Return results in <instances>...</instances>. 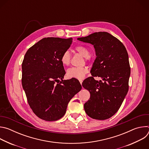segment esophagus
<instances>
[{
    "label": "esophagus",
    "mask_w": 149,
    "mask_h": 149,
    "mask_svg": "<svg viewBox=\"0 0 149 149\" xmlns=\"http://www.w3.org/2000/svg\"><path fill=\"white\" fill-rule=\"evenodd\" d=\"M79 82H80L81 85H82V80H79Z\"/></svg>",
    "instance_id": "obj_1"
}]
</instances>
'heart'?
I'll list each match as a JSON object with an SVG mask.
<instances>
[{
  "instance_id": "b5f03b06",
  "label": "heart",
  "mask_w": 149,
  "mask_h": 149,
  "mask_svg": "<svg viewBox=\"0 0 149 149\" xmlns=\"http://www.w3.org/2000/svg\"><path fill=\"white\" fill-rule=\"evenodd\" d=\"M75 50L81 54L85 58L86 61L91 59L90 49L84 45H78L75 48ZM61 62L64 66H68L70 64L71 60V55L68 51L63 52L61 56ZM88 72V68L86 66L82 67H72L67 70V75L68 77L71 78H76L78 79H83L86 75Z\"/></svg>"
}]
</instances>
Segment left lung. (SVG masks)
Returning a JSON list of instances; mask_svg holds the SVG:
<instances>
[{
	"label": "left lung",
	"instance_id": "1",
	"mask_svg": "<svg viewBox=\"0 0 149 149\" xmlns=\"http://www.w3.org/2000/svg\"><path fill=\"white\" fill-rule=\"evenodd\" d=\"M77 39L93 45L97 55L91 71L92 77L82 84L90 93V99L84 105L85 111L93 119H108L119 110L129 91L128 53L120 40L106 32ZM94 76L101 77L104 81H96Z\"/></svg>",
	"mask_w": 149,
	"mask_h": 149
}]
</instances>
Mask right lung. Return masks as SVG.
<instances>
[{"instance_id":"right-lung-1","label":"right lung","mask_w":149,"mask_h":149,"mask_svg":"<svg viewBox=\"0 0 149 149\" xmlns=\"http://www.w3.org/2000/svg\"><path fill=\"white\" fill-rule=\"evenodd\" d=\"M72 42V38H45L25 55L22 87L31 109L40 119L53 121L62 118L71 99L82 88L77 79L62 80L65 71L60 59Z\"/></svg>"}]
</instances>
